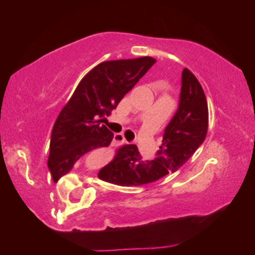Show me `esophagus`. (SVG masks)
I'll return each instance as SVG.
<instances>
[{"label": "esophagus", "instance_id": "esophagus-1", "mask_svg": "<svg viewBox=\"0 0 255 255\" xmlns=\"http://www.w3.org/2000/svg\"><path fill=\"white\" fill-rule=\"evenodd\" d=\"M125 142H126V139L121 133H118V134H115V135H114V144H115L116 146L125 144Z\"/></svg>", "mask_w": 255, "mask_h": 255}]
</instances>
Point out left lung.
Here are the masks:
<instances>
[{"label":"left lung","instance_id":"8db88e82","mask_svg":"<svg viewBox=\"0 0 255 255\" xmlns=\"http://www.w3.org/2000/svg\"><path fill=\"white\" fill-rule=\"evenodd\" d=\"M209 128V108L195 75L182 72L180 105L166 126L162 145L153 160H144L135 145H124L102 168L98 178L119 186H141L164 177L182 166L204 142Z\"/></svg>","mask_w":255,"mask_h":255}]
</instances>
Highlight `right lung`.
<instances>
[{
  "label": "right lung",
  "instance_id": "add662e5",
  "mask_svg": "<svg viewBox=\"0 0 255 255\" xmlns=\"http://www.w3.org/2000/svg\"><path fill=\"white\" fill-rule=\"evenodd\" d=\"M154 63L150 56L105 61L81 79L52 128L48 166L54 182L85 153L110 145L114 134L102 120Z\"/></svg>",
  "mask_w": 255,
  "mask_h": 255
}]
</instances>
